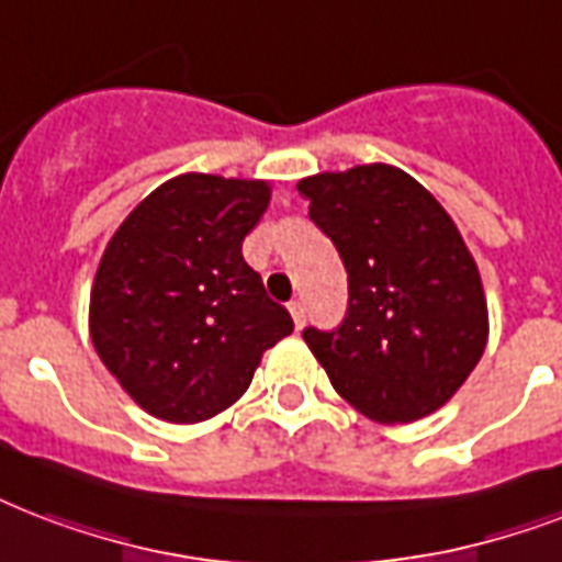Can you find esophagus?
<instances>
[{
	"label": "esophagus",
	"instance_id": "obj_1",
	"mask_svg": "<svg viewBox=\"0 0 562 562\" xmlns=\"http://www.w3.org/2000/svg\"><path fill=\"white\" fill-rule=\"evenodd\" d=\"M289 312H291V318H294V327L303 329V324H306V306H303L300 300H291Z\"/></svg>",
	"mask_w": 562,
	"mask_h": 562
}]
</instances>
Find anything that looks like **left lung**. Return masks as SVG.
<instances>
[{
	"label": "left lung",
	"instance_id": "8db88e82",
	"mask_svg": "<svg viewBox=\"0 0 562 562\" xmlns=\"http://www.w3.org/2000/svg\"><path fill=\"white\" fill-rule=\"evenodd\" d=\"M297 191L348 271L341 327L303 329L333 389L380 424L436 413L490 338L481 271L451 214L392 165L315 173Z\"/></svg>",
	"mask_w": 562,
	"mask_h": 562
}]
</instances>
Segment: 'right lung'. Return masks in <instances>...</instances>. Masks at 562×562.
I'll return each instance as SVG.
<instances>
[{
  "mask_svg": "<svg viewBox=\"0 0 562 562\" xmlns=\"http://www.w3.org/2000/svg\"><path fill=\"white\" fill-rule=\"evenodd\" d=\"M268 203L265 179L182 173L144 196L102 252L88 315L93 348L161 422L224 413L265 350L294 329L241 256Z\"/></svg>",
  "mask_w": 562,
  "mask_h": 562,
  "instance_id": "right-lung-1",
  "label": "right lung"
}]
</instances>
